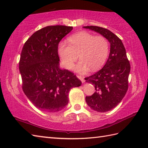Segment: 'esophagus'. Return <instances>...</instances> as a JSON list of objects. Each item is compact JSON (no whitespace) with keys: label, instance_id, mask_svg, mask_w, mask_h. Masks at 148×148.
<instances>
[{"label":"esophagus","instance_id":"esophagus-1","mask_svg":"<svg viewBox=\"0 0 148 148\" xmlns=\"http://www.w3.org/2000/svg\"><path fill=\"white\" fill-rule=\"evenodd\" d=\"M77 78L79 79H80L81 80V81L82 83H84V77H83V76H77Z\"/></svg>","mask_w":148,"mask_h":148}]
</instances>
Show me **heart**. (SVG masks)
<instances>
[{
  "instance_id": "b5f03b06",
  "label": "heart",
  "mask_w": 148,
  "mask_h": 148,
  "mask_svg": "<svg viewBox=\"0 0 148 148\" xmlns=\"http://www.w3.org/2000/svg\"><path fill=\"white\" fill-rule=\"evenodd\" d=\"M67 42H60L57 52L62 65L71 69L74 62L80 59L74 69L79 73H85L90 69L95 71L101 68L108 57L109 44L106 37L95 36L88 32H80L69 37Z\"/></svg>"
}]
</instances>
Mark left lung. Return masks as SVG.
Wrapping results in <instances>:
<instances>
[{"label": "left lung", "instance_id": "1", "mask_svg": "<svg viewBox=\"0 0 148 148\" xmlns=\"http://www.w3.org/2000/svg\"><path fill=\"white\" fill-rule=\"evenodd\" d=\"M101 34L108 40L111 48L109 58L102 69L85 78L95 86V92L86 97V102L94 111L105 112L119 104L128 86L130 65L121 40L111 31L97 26L83 27Z\"/></svg>", "mask_w": 148, "mask_h": 148}]
</instances>
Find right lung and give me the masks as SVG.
<instances>
[{
    "mask_svg": "<svg viewBox=\"0 0 148 148\" xmlns=\"http://www.w3.org/2000/svg\"><path fill=\"white\" fill-rule=\"evenodd\" d=\"M72 29L64 25L44 27L34 33L22 49L19 62L22 88L42 111L55 112L64 109L68 104L69 91L81 85L72 72L60 67L58 45Z\"/></svg>",
    "mask_w": 148,
    "mask_h": 148,
    "instance_id": "add662e5",
    "label": "right lung"
}]
</instances>
